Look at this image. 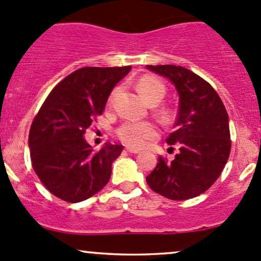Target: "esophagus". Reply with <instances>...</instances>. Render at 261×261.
<instances>
[{
    "instance_id": "obj_1",
    "label": "esophagus",
    "mask_w": 261,
    "mask_h": 261,
    "mask_svg": "<svg viewBox=\"0 0 261 261\" xmlns=\"http://www.w3.org/2000/svg\"><path fill=\"white\" fill-rule=\"evenodd\" d=\"M126 151L130 153H140L139 150H134V148H130V147H126Z\"/></svg>"
}]
</instances>
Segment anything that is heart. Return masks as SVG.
<instances>
[{
  "label": "heart",
  "mask_w": 261,
  "mask_h": 261,
  "mask_svg": "<svg viewBox=\"0 0 261 261\" xmlns=\"http://www.w3.org/2000/svg\"><path fill=\"white\" fill-rule=\"evenodd\" d=\"M137 90L140 95L146 101L150 102L152 100H160L165 96L166 88L161 80L153 76H142L137 82ZM119 93V89H115L110 96V102L114 101L115 96ZM116 135L125 145L134 148H140L146 144V141L153 139L157 135V128L152 122L137 121V120H126L117 127Z\"/></svg>",
  "instance_id": "b5f03b06"
}]
</instances>
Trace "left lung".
<instances>
[{"instance_id": "left-lung-1", "label": "left lung", "mask_w": 261, "mask_h": 261, "mask_svg": "<svg viewBox=\"0 0 261 261\" xmlns=\"http://www.w3.org/2000/svg\"><path fill=\"white\" fill-rule=\"evenodd\" d=\"M168 79L179 98L174 131L166 139L178 152L171 162L159 159L146 182L168 199L185 200L204 193L222 173L230 153L227 110L204 79L177 65H146Z\"/></svg>"}]
</instances>
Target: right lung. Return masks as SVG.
<instances>
[{
	"label": "right lung",
	"instance_id": "obj_1",
	"mask_svg": "<svg viewBox=\"0 0 261 261\" xmlns=\"http://www.w3.org/2000/svg\"><path fill=\"white\" fill-rule=\"evenodd\" d=\"M131 67H87L57 85L34 117L28 136L32 166L44 187L65 202L90 198L109 182L122 145L94 151L84 134L102 114L113 89Z\"/></svg>",
	"mask_w": 261,
	"mask_h": 261
}]
</instances>
